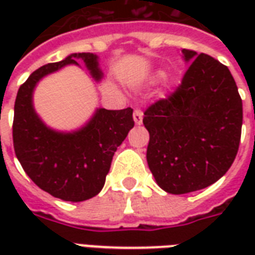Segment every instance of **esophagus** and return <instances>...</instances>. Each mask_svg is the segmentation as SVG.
Wrapping results in <instances>:
<instances>
[{
  "label": "esophagus",
  "mask_w": 255,
  "mask_h": 255,
  "mask_svg": "<svg viewBox=\"0 0 255 255\" xmlns=\"http://www.w3.org/2000/svg\"><path fill=\"white\" fill-rule=\"evenodd\" d=\"M133 120H135L136 124H141V122H143V111L141 110L136 108L133 111Z\"/></svg>",
  "instance_id": "34e87169"
}]
</instances>
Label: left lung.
I'll return each instance as SVG.
<instances>
[{
    "label": "left lung",
    "mask_w": 255,
    "mask_h": 255,
    "mask_svg": "<svg viewBox=\"0 0 255 255\" xmlns=\"http://www.w3.org/2000/svg\"><path fill=\"white\" fill-rule=\"evenodd\" d=\"M190 65L172 94L144 111L149 132L148 167L161 189H204L228 172L237 156L242 99L233 75L208 54L182 49Z\"/></svg>",
    "instance_id": "1"
}]
</instances>
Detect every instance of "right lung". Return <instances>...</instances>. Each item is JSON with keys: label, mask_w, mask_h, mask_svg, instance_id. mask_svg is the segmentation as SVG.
Listing matches in <instances>:
<instances>
[{"label": "right lung", "mask_w": 255, "mask_h": 255, "mask_svg": "<svg viewBox=\"0 0 255 255\" xmlns=\"http://www.w3.org/2000/svg\"><path fill=\"white\" fill-rule=\"evenodd\" d=\"M83 59L96 79V55L71 54L61 62L35 70L18 90L14 104L13 144L15 156L27 176L42 190L65 201H85L99 193L112 157L133 126L132 108L96 111L90 123L73 133L50 129L34 112L31 95L37 82L66 65Z\"/></svg>", "instance_id": "right-lung-1"}]
</instances>
